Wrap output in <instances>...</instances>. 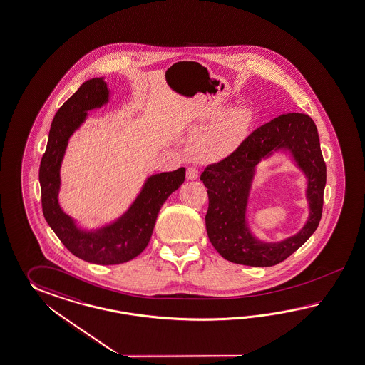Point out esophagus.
<instances>
[{
  "instance_id": "esophagus-1",
  "label": "esophagus",
  "mask_w": 365,
  "mask_h": 365,
  "mask_svg": "<svg viewBox=\"0 0 365 365\" xmlns=\"http://www.w3.org/2000/svg\"><path fill=\"white\" fill-rule=\"evenodd\" d=\"M186 178L188 180H195L197 178V170H196V168H194V166L187 168Z\"/></svg>"
}]
</instances>
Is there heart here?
<instances>
[{
  "instance_id": "1",
  "label": "heart",
  "mask_w": 365,
  "mask_h": 365,
  "mask_svg": "<svg viewBox=\"0 0 365 365\" xmlns=\"http://www.w3.org/2000/svg\"><path fill=\"white\" fill-rule=\"evenodd\" d=\"M250 124L252 115L247 108H216L196 125L188 151L196 160H225L239 150Z\"/></svg>"
}]
</instances>
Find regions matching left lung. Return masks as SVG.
I'll return each mask as SVG.
<instances>
[{"label":"left lung","instance_id":"1","mask_svg":"<svg viewBox=\"0 0 365 365\" xmlns=\"http://www.w3.org/2000/svg\"><path fill=\"white\" fill-rule=\"evenodd\" d=\"M289 150L308 177L311 216L303 230L279 243H262L248 231L246 205L255 166L273 150ZM326 163L312 117L286 113L249 134L239 150L208 165L200 175L208 188L207 235L222 257L247 267H273L302 247L319 225L326 186Z\"/></svg>","mask_w":365,"mask_h":365}]
</instances>
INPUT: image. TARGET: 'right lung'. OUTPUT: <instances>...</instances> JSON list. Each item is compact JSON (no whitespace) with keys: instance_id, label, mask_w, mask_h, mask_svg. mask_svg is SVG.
I'll return each instance as SVG.
<instances>
[{"instance_id":"right-lung-1","label":"right lung","mask_w":365,"mask_h":365,"mask_svg":"<svg viewBox=\"0 0 365 365\" xmlns=\"http://www.w3.org/2000/svg\"><path fill=\"white\" fill-rule=\"evenodd\" d=\"M107 83L95 78L81 84L53 117L45 154L39 166L42 211L63 245L73 256L98 265H117L137 257L150 241L160 207L185 182L186 169L151 175L133 205L117 222L96 231H83L63 212L58 194L61 165L72 133L81 126L87 112L108 103Z\"/></svg>"}]
</instances>
